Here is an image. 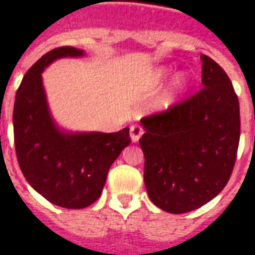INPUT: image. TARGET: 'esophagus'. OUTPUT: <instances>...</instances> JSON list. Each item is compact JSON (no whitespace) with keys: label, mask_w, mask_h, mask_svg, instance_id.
<instances>
[{"label":"esophagus","mask_w":255,"mask_h":255,"mask_svg":"<svg viewBox=\"0 0 255 255\" xmlns=\"http://www.w3.org/2000/svg\"><path fill=\"white\" fill-rule=\"evenodd\" d=\"M142 133H144V129H142V126L140 125H133L130 126V138L131 141L136 142L140 140V137L142 136Z\"/></svg>","instance_id":"1"}]
</instances>
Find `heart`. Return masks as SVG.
I'll return each instance as SVG.
<instances>
[{"label":"heart","instance_id":"heart-1","mask_svg":"<svg viewBox=\"0 0 255 255\" xmlns=\"http://www.w3.org/2000/svg\"><path fill=\"white\" fill-rule=\"evenodd\" d=\"M166 75H167L166 70H159L158 74H156V81H162L163 78H166ZM178 85H181V82H178Z\"/></svg>","mask_w":255,"mask_h":255}]
</instances>
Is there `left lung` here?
Returning <instances> with one entry per match:
<instances>
[{"mask_svg": "<svg viewBox=\"0 0 255 255\" xmlns=\"http://www.w3.org/2000/svg\"><path fill=\"white\" fill-rule=\"evenodd\" d=\"M200 59L203 88L141 119L148 196L173 214L195 210L223 191L239 147V100L232 82L209 56Z\"/></svg>", "mask_w": 255, "mask_h": 255, "instance_id": "1", "label": "left lung"}]
</instances>
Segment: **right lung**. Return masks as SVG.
I'll return each instance as SVG.
<instances>
[{"mask_svg": "<svg viewBox=\"0 0 255 255\" xmlns=\"http://www.w3.org/2000/svg\"><path fill=\"white\" fill-rule=\"evenodd\" d=\"M73 46L44 55L23 77L13 107L17 162L32 188L50 203L84 209L100 198L114 160L130 144L129 128L117 133H63L48 111L41 73L60 57L82 56Z\"/></svg>", "mask_w": 255, "mask_h": 255, "instance_id": "add662e5", "label": "right lung"}]
</instances>
